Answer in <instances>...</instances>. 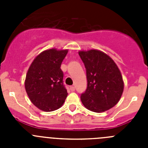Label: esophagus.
<instances>
[{
	"mask_svg": "<svg viewBox=\"0 0 148 148\" xmlns=\"http://www.w3.org/2000/svg\"><path fill=\"white\" fill-rule=\"evenodd\" d=\"M70 90H71L72 92H74V91H75V87H74V86H71V87H70Z\"/></svg>",
	"mask_w": 148,
	"mask_h": 148,
	"instance_id": "obj_1",
	"label": "esophagus"
}]
</instances>
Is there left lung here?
Masks as SVG:
<instances>
[{"mask_svg":"<svg viewBox=\"0 0 148 148\" xmlns=\"http://www.w3.org/2000/svg\"><path fill=\"white\" fill-rule=\"evenodd\" d=\"M86 68L87 87L81 95L89 110L101 113L114 107L119 101L124 82L118 66L108 55L91 49L78 53Z\"/></svg>","mask_w":148,"mask_h":148,"instance_id":"obj_1","label":"left lung"}]
</instances>
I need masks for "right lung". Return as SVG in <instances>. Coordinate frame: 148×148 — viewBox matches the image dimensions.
<instances>
[{"label":"right lung","mask_w":148,"mask_h":148,"mask_svg":"<svg viewBox=\"0 0 148 148\" xmlns=\"http://www.w3.org/2000/svg\"><path fill=\"white\" fill-rule=\"evenodd\" d=\"M68 50L44 51L32 61L27 72L25 89L32 104L46 112L56 110L64 103L67 91L61 69Z\"/></svg>","instance_id":"add662e5"}]
</instances>
